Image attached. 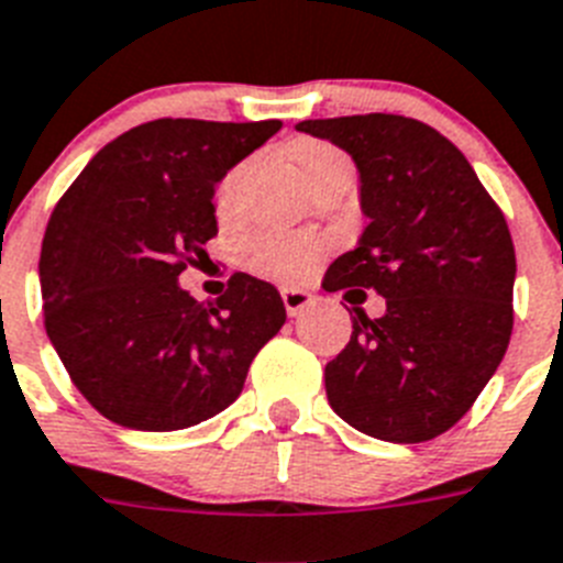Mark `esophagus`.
Masks as SVG:
<instances>
[{"instance_id":"1","label":"esophagus","mask_w":563,"mask_h":563,"mask_svg":"<svg viewBox=\"0 0 563 563\" xmlns=\"http://www.w3.org/2000/svg\"><path fill=\"white\" fill-rule=\"evenodd\" d=\"M280 297H283V306H286V311H289L291 318H297L300 311L309 309V306L314 303V297L303 289H283Z\"/></svg>"}]
</instances>
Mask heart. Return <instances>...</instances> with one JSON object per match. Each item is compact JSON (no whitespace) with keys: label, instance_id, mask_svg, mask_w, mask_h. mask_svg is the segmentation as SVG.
Instances as JSON below:
<instances>
[{"label":"heart","instance_id":"b5f03b06","mask_svg":"<svg viewBox=\"0 0 563 563\" xmlns=\"http://www.w3.org/2000/svg\"><path fill=\"white\" fill-rule=\"evenodd\" d=\"M289 159L295 165L297 177L303 179L306 186H309L311 177H318L329 165L346 163V157L334 145L320 143V140H300V143H295L289 148ZM243 179L245 165H234L217 183V214H229L234 209L240 188H243ZM320 254H323V243L318 238H309V234H272V231H263V234H252L243 245L245 268H252L254 274H263V277H272V280L280 283L306 277L311 268L318 266Z\"/></svg>","mask_w":563,"mask_h":563}]
</instances>
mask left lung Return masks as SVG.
<instances>
[{"label":"left lung","mask_w":563,"mask_h":563,"mask_svg":"<svg viewBox=\"0 0 563 563\" xmlns=\"http://www.w3.org/2000/svg\"><path fill=\"white\" fill-rule=\"evenodd\" d=\"M297 131L352 154L369 217L323 289L386 297L384 318L354 309L346 349L325 363L329 404L380 441H432L470 412L509 346L515 245L504 211L427 122L357 113Z\"/></svg>","instance_id":"1"}]
</instances>
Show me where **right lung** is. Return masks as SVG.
Returning <instances> with one entry per match:
<instances>
[{
	"instance_id": "obj_1",
	"label": "right lung",
	"mask_w": 563,
	"mask_h": 563,
	"mask_svg": "<svg viewBox=\"0 0 563 563\" xmlns=\"http://www.w3.org/2000/svg\"><path fill=\"white\" fill-rule=\"evenodd\" d=\"M280 120H154L97 151L54 206L40 257L45 332L108 420L174 432L223 412L286 323L272 283L234 272L214 303L177 277L209 257L214 186Z\"/></svg>"
}]
</instances>
